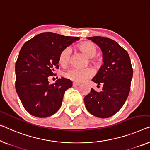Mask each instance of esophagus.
Returning a JSON list of instances; mask_svg holds the SVG:
<instances>
[{
	"mask_svg": "<svg viewBox=\"0 0 150 150\" xmlns=\"http://www.w3.org/2000/svg\"><path fill=\"white\" fill-rule=\"evenodd\" d=\"M79 85H80V83H77V82H73V87L79 86Z\"/></svg>",
	"mask_w": 150,
	"mask_h": 150,
	"instance_id": "obj_1",
	"label": "esophagus"
}]
</instances>
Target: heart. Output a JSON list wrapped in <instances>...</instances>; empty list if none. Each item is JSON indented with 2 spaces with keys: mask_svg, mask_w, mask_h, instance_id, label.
<instances>
[{
  "mask_svg": "<svg viewBox=\"0 0 150 150\" xmlns=\"http://www.w3.org/2000/svg\"><path fill=\"white\" fill-rule=\"evenodd\" d=\"M79 50L84 53L87 57H89V61L92 63L97 62L98 59L95 56L97 54V48L91 42H83L78 46ZM71 50L69 47H67L61 51L59 57V61L62 66H67L71 61ZM93 75V69L90 67L85 69L71 68L64 73V76L69 79L76 82H83L92 77Z\"/></svg>",
  "mask_w": 150,
  "mask_h": 150,
  "instance_id": "heart-1",
  "label": "heart"
}]
</instances>
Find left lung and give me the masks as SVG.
I'll return each mask as SVG.
<instances>
[{
	"instance_id": "8db88e82",
	"label": "left lung",
	"mask_w": 150,
	"mask_h": 150,
	"mask_svg": "<svg viewBox=\"0 0 150 150\" xmlns=\"http://www.w3.org/2000/svg\"><path fill=\"white\" fill-rule=\"evenodd\" d=\"M100 47L104 64L92 81L103 84L101 91L91 88L84 98L87 110L100 118L115 115L123 106L131 89L133 68L128 52L117 42L108 38L89 37Z\"/></svg>"
}]
</instances>
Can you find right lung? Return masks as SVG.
Instances as JSON below:
<instances>
[{"mask_svg": "<svg viewBox=\"0 0 150 150\" xmlns=\"http://www.w3.org/2000/svg\"><path fill=\"white\" fill-rule=\"evenodd\" d=\"M79 39L44 32L22 46L15 63V89L30 115L45 118L59 110L64 93L72 87V81L61 78L55 83H49L48 78L55 75V69L59 68L61 51Z\"/></svg>", "mask_w": 150, "mask_h": 150, "instance_id": "add662e5", "label": "right lung"}]
</instances>
